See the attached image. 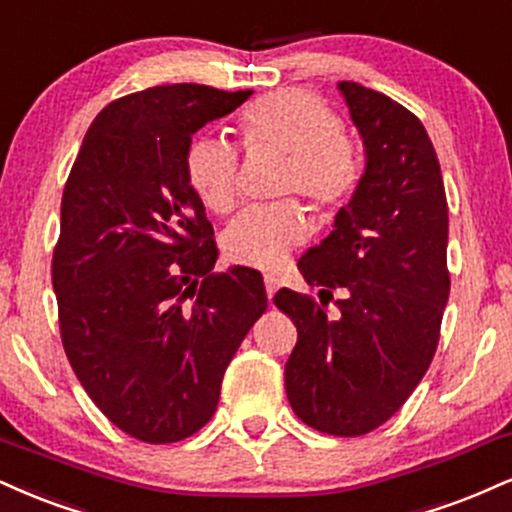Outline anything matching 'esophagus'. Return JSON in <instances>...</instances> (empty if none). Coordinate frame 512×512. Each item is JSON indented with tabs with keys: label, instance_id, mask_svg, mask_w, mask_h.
Instances as JSON below:
<instances>
[{
	"label": "esophagus",
	"instance_id": "esophagus-1",
	"mask_svg": "<svg viewBox=\"0 0 512 512\" xmlns=\"http://www.w3.org/2000/svg\"><path fill=\"white\" fill-rule=\"evenodd\" d=\"M264 288H267V298L272 300L274 293L279 291V276L274 274H264Z\"/></svg>",
	"mask_w": 512,
	"mask_h": 512
}]
</instances>
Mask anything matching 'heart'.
Here are the masks:
<instances>
[{"label": "heart", "instance_id": "1", "mask_svg": "<svg viewBox=\"0 0 512 512\" xmlns=\"http://www.w3.org/2000/svg\"><path fill=\"white\" fill-rule=\"evenodd\" d=\"M250 147L286 152L283 193H300L319 212L341 207L362 176L355 140L338 128L334 112L307 90H279L250 104L240 116ZM190 186L207 209L226 214L236 205L240 183L238 150L221 138H200L188 147ZM307 233L298 202L243 209L224 231L226 257L248 267H274Z\"/></svg>", "mask_w": 512, "mask_h": 512}]
</instances>
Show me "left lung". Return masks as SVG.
Here are the masks:
<instances>
[{"mask_svg": "<svg viewBox=\"0 0 512 512\" xmlns=\"http://www.w3.org/2000/svg\"><path fill=\"white\" fill-rule=\"evenodd\" d=\"M336 88L362 138L365 171L334 231L298 267L324 293L348 295L336 319L288 288L274 303L298 329L286 362L293 412L317 432L362 436L408 400L436 353L451 291L448 205L422 121L360 83Z\"/></svg>", "mask_w": 512, "mask_h": 512, "instance_id": "8db88e82", "label": "left lung"}]
</instances>
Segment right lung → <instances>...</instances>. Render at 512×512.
Instances as JSON below:
<instances>
[{
	"instance_id": "1",
	"label": "right lung",
	"mask_w": 512,
	"mask_h": 512,
	"mask_svg": "<svg viewBox=\"0 0 512 512\" xmlns=\"http://www.w3.org/2000/svg\"><path fill=\"white\" fill-rule=\"evenodd\" d=\"M250 90L157 85L95 116L61 197V341L121 432L174 443L212 420L226 367L267 310L262 274H214L217 245L186 171L202 126Z\"/></svg>"
}]
</instances>
